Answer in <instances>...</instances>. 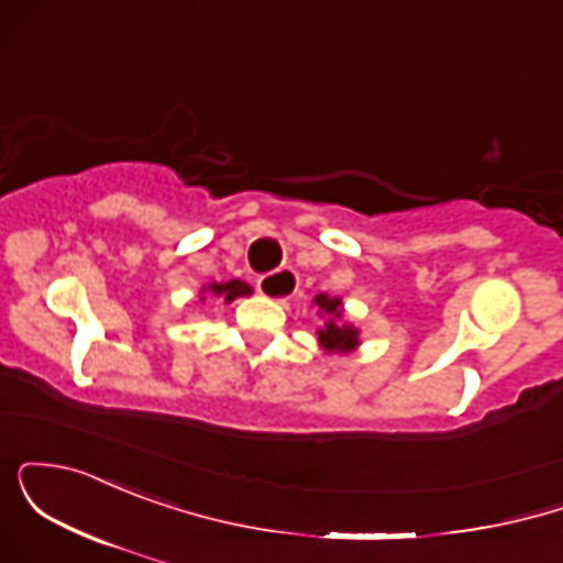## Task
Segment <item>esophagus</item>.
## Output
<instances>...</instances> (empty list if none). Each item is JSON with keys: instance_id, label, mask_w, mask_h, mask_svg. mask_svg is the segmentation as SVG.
<instances>
[{"instance_id": "esophagus-1", "label": "esophagus", "mask_w": 563, "mask_h": 563, "mask_svg": "<svg viewBox=\"0 0 563 563\" xmlns=\"http://www.w3.org/2000/svg\"><path fill=\"white\" fill-rule=\"evenodd\" d=\"M296 283L299 280H296L294 269H277V273L262 275L260 283H256V288H260V294L267 296V299L288 301L290 296H294Z\"/></svg>"}]
</instances>
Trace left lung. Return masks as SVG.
<instances>
[{
  "instance_id": "8db88e82",
  "label": "left lung",
  "mask_w": 563,
  "mask_h": 563,
  "mask_svg": "<svg viewBox=\"0 0 563 563\" xmlns=\"http://www.w3.org/2000/svg\"><path fill=\"white\" fill-rule=\"evenodd\" d=\"M318 307V314L322 318V325L318 328V344L325 354H349L354 352L363 341H360V328H354L346 320L344 301L339 296L318 294L312 299Z\"/></svg>"
}]
</instances>
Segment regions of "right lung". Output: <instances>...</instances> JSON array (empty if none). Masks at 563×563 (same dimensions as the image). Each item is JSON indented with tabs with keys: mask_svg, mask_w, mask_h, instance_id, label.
Segmentation results:
<instances>
[{
	"mask_svg": "<svg viewBox=\"0 0 563 563\" xmlns=\"http://www.w3.org/2000/svg\"><path fill=\"white\" fill-rule=\"evenodd\" d=\"M206 294L217 296V299H224V303H230V301L241 299V296H251L254 290H251L249 283L238 280L235 277V280H228V283H209V286H203L200 288L198 301H206Z\"/></svg>",
	"mask_w": 563,
	"mask_h": 563,
	"instance_id": "1",
	"label": "right lung"
}]
</instances>
